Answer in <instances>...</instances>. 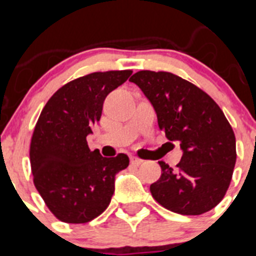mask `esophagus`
Returning <instances> with one entry per match:
<instances>
[{"label": "esophagus", "instance_id": "obj_1", "mask_svg": "<svg viewBox=\"0 0 256 256\" xmlns=\"http://www.w3.org/2000/svg\"><path fill=\"white\" fill-rule=\"evenodd\" d=\"M142 160L138 159V158H130V164L134 165V166H140L142 164Z\"/></svg>", "mask_w": 256, "mask_h": 256}]
</instances>
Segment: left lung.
<instances>
[{
  "mask_svg": "<svg viewBox=\"0 0 256 256\" xmlns=\"http://www.w3.org/2000/svg\"><path fill=\"white\" fill-rule=\"evenodd\" d=\"M130 82L148 97L159 128L182 148L177 169L159 162L152 198L182 216H200L224 198L236 164V138L222 108L202 90L168 72L141 70Z\"/></svg>",
  "mask_w": 256,
  "mask_h": 256,
  "instance_id": "obj_1",
  "label": "left lung"
}]
</instances>
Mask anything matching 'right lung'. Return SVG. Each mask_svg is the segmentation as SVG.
<instances>
[{"label":"right lung","mask_w":256,"mask_h":256,"mask_svg":"<svg viewBox=\"0 0 256 256\" xmlns=\"http://www.w3.org/2000/svg\"><path fill=\"white\" fill-rule=\"evenodd\" d=\"M132 70L97 72L76 78L47 101L30 142L33 182L58 219L87 223L108 206L115 176L126 169V154L104 158L88 148L87 136L100 120L106 96L123 84Z\"/></svg>","instance_id":"right-lung-1"}]
</instances>
